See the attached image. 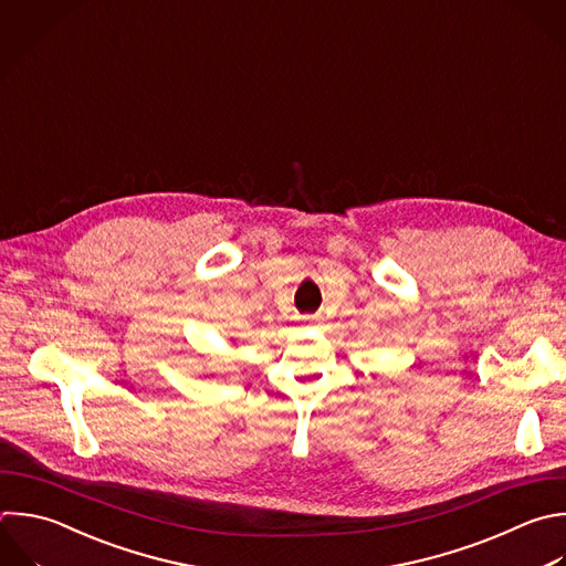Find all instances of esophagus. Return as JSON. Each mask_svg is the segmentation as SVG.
Wrapping results in <instances>:
<instances>
[{"instance_id": "obj_1", "label": "esophagus", "mask_w": 566, "mask_h": 566, "mask_svg": "<svg viewBox=\"0 0 566 566\" xmlns=\"http://www.w3.org/2000/svg\"><path fill=\"white\" fill-rule=\"evenodd\" d=\"M312 321H314V323H321V316H316V318H312Z\"/></svg>"}]
</instances>
